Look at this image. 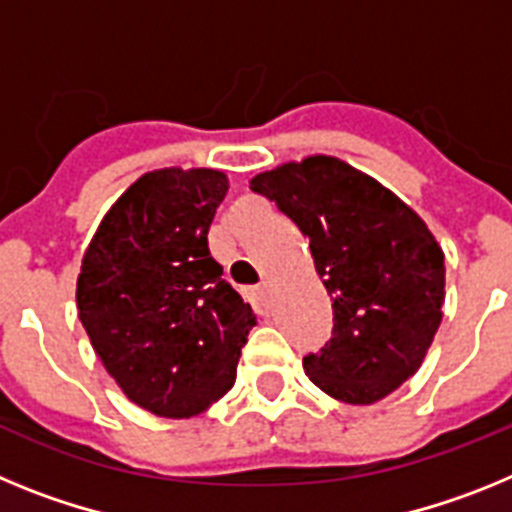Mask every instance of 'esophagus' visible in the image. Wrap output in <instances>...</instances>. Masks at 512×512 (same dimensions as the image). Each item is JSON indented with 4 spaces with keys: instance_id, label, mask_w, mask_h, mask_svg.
<instances>
[{
    "instance_id": "obj_1",
    "label": "esophagus",
    "mask_w": 512,
    "mask_h": 512,
    "mask_svg": "<svg viewBox=\"0 0 512 512\" xmlns=\"http://www.w3.org/2000/svg\"><path fill=\"white\" fill-rule=\"evenodd\" d=\"M252 299H255L257 304L268 306V301H270V288L265 286V283H262V286H257V288H252Z\"/></svg>"
}]
</instances>
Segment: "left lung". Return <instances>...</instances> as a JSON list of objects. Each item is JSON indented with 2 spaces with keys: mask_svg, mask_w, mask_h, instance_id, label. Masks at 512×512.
Listing matches in <instances>:
<instances>
[{
  "mask_svg": "<svg viewBox=\"0 0 512 512\" xmlns=\"http://www.w3.org/2000/svg\"><path fill=\"white\" fill-rule=\"evenodd\" d=\"M286 213L332 296V337L304 355L330 397L373 404L410 379L443 317V252L425 221L335 157L283 164L250 182Z\"/></svg>",
  "mask_w": 512,
  "mask_h": 512,
  "instance_id": "1",
  "label": "left lung"
}]
</instances>
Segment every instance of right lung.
I'll return each mask as SVG.
<instances>
[{
    "label": "right lung",
    "mask_w": 512,
    "mask_h": 512,
    "mask_svg": "<svg viewBox=\"0 0 512 512\" xmlns=\"http://www.w3.org/2000/svg\"><path fill=\"white\" fill-rule=\"evenodd\" d=\"M229 182L216 170H157L118 198L84 252L79 322L131 402L190 417L224 397L255 314L208 252Z\"/></svg>",
    "instance_id": "add662e5"
}]
</instances>
